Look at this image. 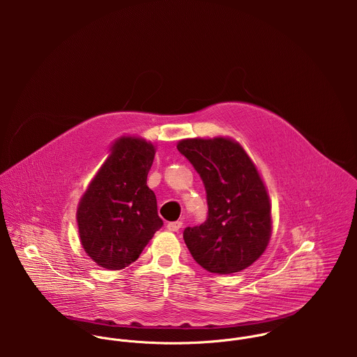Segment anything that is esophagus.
Masks as SVG:
<instances>
[{"label":"esophagus","mask_w":357,"mask_h":357,"mask_svg":"<svg viewBox=\"0 0 357 357\" xmlns=\"http://www.w3.org/2000/svg\"><path fill=\"white\" fill-rule=\"evenodd\" d=\"M167 229L169 231H173V232H177L181 227H183V222L181 221H172V222H167Z\"/></svg>","instance_id":"34e87169"}]
</instances>
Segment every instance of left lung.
<instances>
[{
    "mask_svg": "<svg viewBox=\"0 0 357 357\" xmlns=\"http://www.w3.org/2000/svg\"><path fill=\"white\" fill-rule=\"evenodd\" d=\"M204 181L207 218L187 227L184 242L211 273L228 275L250 266L271 238V204L253 160L231 139H187L177 144Z\"/></svg>",
    "mask_w": 357,
    "mask_h": 357,
    "instance_id": "8db88e82",
    "label": "left lung"
}]
</instances>
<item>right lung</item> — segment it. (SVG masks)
Listing matches in <instances>:
<instances>
[{
  "label": "right lung",
  "mask_w": 357,
  "mask_h": 357,
  "mask_svg": "<svg viewBox=\"0 0 357 357\" xmlns=\"http://www.w3.org/2000/svg\"><path fill=\"white\" fill-rule=\"evenodd\" d=\"M153 156L146 140L118 139L79 202L82 248L102 268L118 271L135 262L163 225L147 187Z\"/></svg>",
  "instance_id": "1"
}]
</instances>
